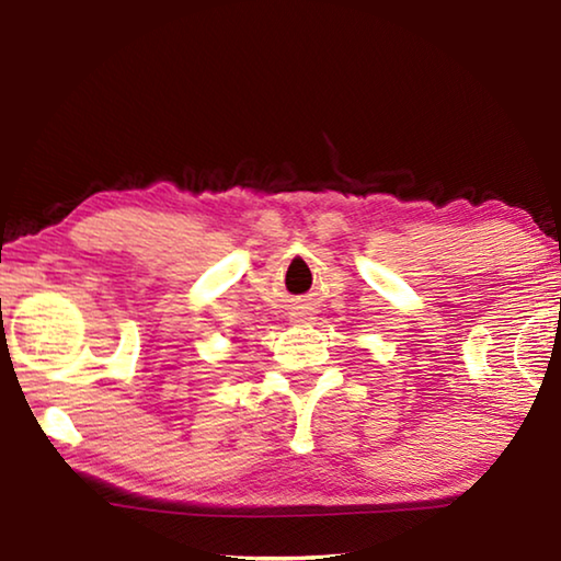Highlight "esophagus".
Wrapping results in <instances>:
<instances>
[{
  "mask_svg": "<svg viewBox=\"0 0 561 561\" xmlns=\"http://www.w3.org/2000/svg\"><path fill=\"white\" fill-rule=\"evenodd\" d=\"M291 319H294V321H301V324H304V321L311 319V314H309V311H294Z\"/></svg>",
  "mask_w": 561,
  "mask_h": 561,
  "instance_id": "esophagus-1",
  "label": "esophagus"
}]
</instances>
